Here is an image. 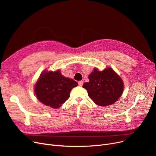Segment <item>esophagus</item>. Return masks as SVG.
<instances>
[{"label": "esophagus", "instance_id": "obj_1", "mask_svg": "<svg viewBox=\"0 0 156 156\" xmlns=\"http://www.w3.org/2000/svg\"><path fill=\"white\" fill-rule=\"evenodd\" d=\"M83 81H78V85H80V86H82L83 85Z\"/></svg>", "mask_w": 156, "mask_h": 156}]
</instances>
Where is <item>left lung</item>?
<instances>
[{"instance_id": "1", "label": "left lung", "mask_w": 156, "mask_h": 156, "mask_svg": "<svg viewBox=\"0 0 156 156\" xmlns=\"http://www.w3.org/2000/svg\"><path fill=\"white\" fill-rule=\"evenodd\" d=\"M89 81L83 84L88 97L98 105L108 106L116 102L124 90L121 77L111 68L103 71L94 68L88 76Z\"/></svg>"}]
</instances>
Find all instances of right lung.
<instances>
[{"label":"right lung","mask_w":156,"mask_h":156,"mask_svg":"<svg viewBox=\"0 0 156 156\" xmlns=\"http://www.w3.org/2000/svg\"><path fill=\"white\" fill-rule=\"evenodd\" d=\"M77 86L76 81L65 77L59 70H44L37 81L34 92L40 102L52 108L57 109L69 99L72 88Z\"/></svg>","instance_id":"right-lung-1"}]
</instances>
